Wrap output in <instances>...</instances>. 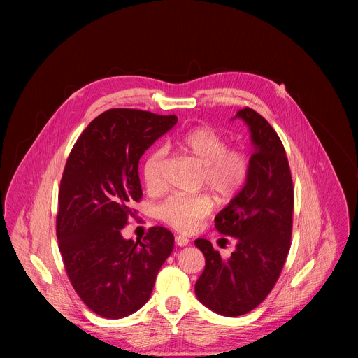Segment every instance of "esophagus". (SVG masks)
I'll return each mask as SVG.
<instances>
[{"instance_id": "34e87169", "label": "esophagus", "mask_w": 358, "mask_h": 358, "mask_svg": "<svg viewBox=\"0 0 358 358\" xmlns=\"http://www.w3.org/2000/svg\"><path fill=\"white\" fill-rule=\"evenodd\" d=\"M176 243H177L178 246H185V245L189 243V239H188L187 236H184V235H177V236H176Z\"/></svg>"}]
</instances>
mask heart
<instances>
[{"label": "heart", "mask_w": 358, "mask_h": 358, "mask_svg": "<svg viewBox=\"0 0 358 358\" xmlns=\"http://www.w3.org/2000/svg\"><path fill=\"white\" fill-rule=\"evenodd\" d=\"M177 147L201 167L199 185L208 187L222 199L235 196L249 176V159L241 148L228 147V140L218 130L198 126L187 130ZM166 151L157 148L147 156L143 178L150 191H160L164 185L163 164ZM213 211V199L207 194L170 195L159 208L160 218L170 227L192 232Z\"/></svg>", "instance_id": "1"}]
</instances>
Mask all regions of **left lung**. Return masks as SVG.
I'll use <instances>...</instances> for the list:
<instances>
[{
    "instance_id": "left-lung-1",
    "label": "left lung",
    "mask_w": 358,
    "mask_h": 358,
    "mask_svg": "<svg viewBox=\"0 0 358 358\" xmlns=\"http://www.w3.org/2000/svg\"><path fill=\"white\" fill-rule=\"evenodd\" d=\"M255 145L242 191L215 217L218 232L236 249L224 259L207 239L194 243L206 257L195 283L198 300L213 312L235 317L259 306L275 287L290 249L294 189L286 151L278 133L258 112L238 110Z\"/></svg>"
}]
</instances>
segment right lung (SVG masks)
Wrapping results in <instances>:
<instances>
[{"instance_id": "obj_1", "label": "right lung", "mask_w": 358, "mask_h": 358, "mask_svg": "<svg viewBox=\"0 0 358 358\" xmlns=\"http://www.w3.org/2000/svg\"><path fill=\"white\" fill-rule=\"evenodd\" d=\"M177 120L137 109L106 110L83 130L66 160L58 195L59 250L75 292L101 317L138 310L173 252L174 235L163 227L137 242L124 239L122 229L143 196L141 156Z\"/></svg>"}]
</instances>
